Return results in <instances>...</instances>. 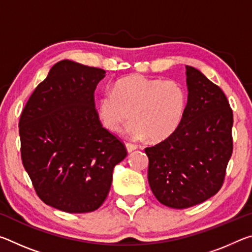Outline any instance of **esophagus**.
<instances>
[{"mask_svg": "<svg viewBox=\"0 0 252 252\" xmlns=\"http://www.w3.org/2000/svg\"><path fill=\"white\" fill-rule=\"evenodd\" d=\"M126 150H127V152H132V151H134L136 148L135 144H133V143H130V142H127V143H126Z\"/></svg>", "mask_w": 252, "mask_h": 252, "instance_id": "esophagus-1", "label": "esophagus"}]
</instances>
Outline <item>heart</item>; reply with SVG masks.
<instances>
[{
	"mask_svg": "<svg viewBox=\"0 0 252 252\" xmlns=\"http://www.w3.org/2000/svg\"><path fill=\"white\" fill-rule=\"evenodd\" d=\"M187 92L172 80L130 75L119 80L113 92L101 95L97 112L106 129L118 132L127 118H133L126 132L134 139L149 136L163 141L181 125L187 109Z\"/></svg>",
	"mask_w": 252,
	"mask_h": 252,
	"instance_id": "1",
	"label": "heart"
}]
</instances>
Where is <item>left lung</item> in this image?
Masks as SVG:
<instances>
[{"instance_id":"obj_1","label":"left lung","mask_w":252,"mask_h":252,"mask_svg":"<svg viewBox=\"0 0 252 252\" xmlns=\"http://www.w3.org/2000/svg\"><path fill=\"white\" fill-rule=\"evenodd\" d=\"M188 102L177 131L153 147L148 180L164 206L186 209L206 201L223 185L233 150V114L223 91L187 65Z\"/></svg>"}]
</instances>
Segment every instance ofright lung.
I'll list each match as a JSON object with an SVG mask.
<instances>
[{
    "label": "right lung",
    "mask_w": 252,
    "mask_h": 252,
    "mask_svg": "<svg viewBox=\"0 0 252 252\" xmlns=\"http://www.w3.org/2000/svg\"><path fill=\"white\" fill-rule=\"evenodd\" d=\"M105 71L70 60L50 70L19 122L21 158L39 198L69 213L96 210L127 152L102 126L94 90Z\"/></svg>",
    "instance_id": "obj_1"
}]
</instances>
